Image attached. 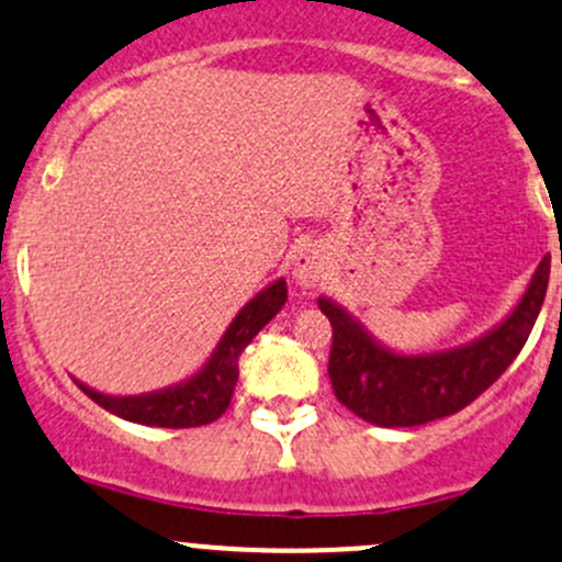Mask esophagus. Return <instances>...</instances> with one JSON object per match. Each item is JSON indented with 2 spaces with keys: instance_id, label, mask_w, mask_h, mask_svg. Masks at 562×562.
Masks as SVG:
<instances>
[{
  "instance_id": "34e87169",
  "label": "esophagus",
  "mask_w": 562,
  "mask_h": 562,
  "mask_svg": "<svg viewBox=\"0 0 562 562\" xmlns=\"http://www.w3.org/2000/svg\"><path fill=\"white\" fill-rule=\"evenodd\" d=\"M324 273H327V257L324 248L316 243H305L292 254V279L297 286L314 289L319 286Z\"/></svg>"
}]
</instances>
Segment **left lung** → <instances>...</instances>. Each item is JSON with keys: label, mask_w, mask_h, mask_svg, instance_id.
<instances>
[{"label": "left lung", "mask_w": 562, "mask_h": 562, "mask_svg": "<svg viewBox=\"0 0 562 562\" xmlns=\"http://www.w3.org/2000/svg\"><path fill=\"white\" fill-rule=\"evenodd\" d=\"M547 283L549 257H543L506 319L471 344L425 355L392 351L344 305L319 297L322 314L333 324L327 370L335 397L379 427H416L457 414L501 379L522 351L539 319Z\"/></svg>", "instance_id": "1"}]
</instances>
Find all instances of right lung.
I'll return each mask as SVG.
<instances>
[{"label":"right lung","mask_w":562,"mask_h":562,"mask_svg":"<svg viewBox=\"0 0 562 562\" xmlns=\"http://www.w3.org/2000/svg\"><path fill=\"white\" fill-rule=\"evenodd\" d=\"M286 303V281L279 279L265 286L257 297L248 300L238 311L227 333L216 344L207 362L189 379L165 390L146 392V395H105L83 381L75 379V384L110 414L121 416L126 422L151 427H200L211 425L224 414L233 401L235 384H238V360L254 335L265 327Z\"/></svg>","instance_id":"add662e5"}]
</instances>
